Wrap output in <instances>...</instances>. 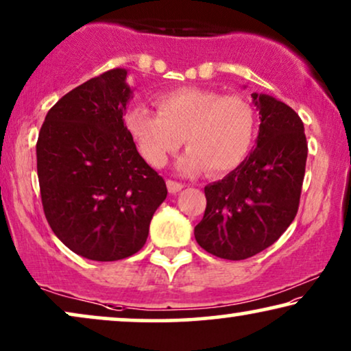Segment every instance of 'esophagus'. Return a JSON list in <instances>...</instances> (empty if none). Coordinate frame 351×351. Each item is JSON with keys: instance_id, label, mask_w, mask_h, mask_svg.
I'll return each mask as SVG.
<instances>
[{"instance_id": "esophagus-1", "label": "esophagus", "mask_w": 351, "mask_h": 351, "mask_svg": "<svg viewBox=\"0 0 351 351\" xmlns=\"http://www.w3.org/2000/svg\"><path fill=\"white\" fill-rule=\"evenodd\" d=\"M166 185H167V190H169V193H179V191L184 189V185L176 180H167Z\"/></svg>"}]
</instances>
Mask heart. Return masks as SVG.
<instances>
[{
	"label": "heart",
	"instance_id": "1",
	"mask_svg": "<svg viewBox=\"0 0 351 351\" xmlns=\"http://www.w3.org/2000/svg\"><path fill=\"white\" fill-rule=\"evenodd\" d=\"M160 112L134 104L124 114L138 152L153 166H165L171 153L185 142L179 169L198 174L233 171L251 152L256 136V112L241 95H222L201 88H179L156 95Z\"/></svg>",
	"mask_w": 351,
	"mask_h": 351
}]
</instances>
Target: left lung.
<instances>
[{
  "mask_svg": "<svg viewBox=\"0 0 351 351\" xmlns=\"http://www.w3.org/2000/svg\"><path fill=\"white\" fill-rule=\"evenodd\" d=\"M258 110L257 147L237 169L204 186V217L195 227L204 251L243 261L271 246L294 220L305 176L304 123L289 105L252 94Z\"/></svg>",
  "mask_w": 351,
  "mask_h": 351,
  "instance_id": "left-lung-1",
  "label": "left lung"
}]
</instances>
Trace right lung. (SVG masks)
Here are the masks:
<instances>
[{
    "instance_id": "1",
    "label": "right lung",
    "mask_w": 351,
    "mask_h": 351,
    "mask_svg": "<svg viewBox=\"0 0 351 351\" xmlns=\"http://www.w3.org/2000/svg\"><path fill=\"white\" fill-rule=\"evenodd\" d=\"M128 70L113 69L65 94L43 123L36 169L45 215L70 251L113 262L141 251L165 179L138 155L124 112Z\"/></svg>"
}]
</instances>
